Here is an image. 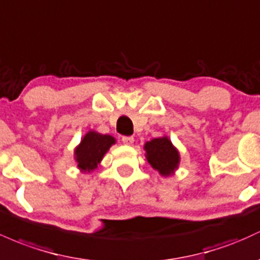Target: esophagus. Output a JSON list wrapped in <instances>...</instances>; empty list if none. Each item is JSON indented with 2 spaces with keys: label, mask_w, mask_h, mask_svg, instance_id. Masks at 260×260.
<instances>
[{
  "label": "esophagus",
  "mask_w": 260,
  "mask_h": 260,
  "mask_svg": "<svg viewBox=\"0 0 260 260\" xmlns=\"http://www.w3.org/2000/svg\"><path fill=\"white\" fill-rule=\"evenodd\" d=\"M122 142L125 145H132L135 143V138L133 137H122Z\"/></svg>",
  "instance_id": "esophagus-1"
}]
</instances>
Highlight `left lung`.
Segmentation results:
<instances>
[{
    "mask_svg": "<svg viewBox=\"0 0 260 260\" xmlns=\"http://www.w3.org/2000/svg\"><path fill=\"white\" fill-rule=\"evenodd\" d=\"M145 158L154 170L164 178L175 174L180 165V153L168 136L154 138L144 143Z\"/></svg>",
    "mask_w": 260,
    "mask_h": 260,
    "instance_id": "left-lung-1",
    "label": "left lung"
}]
</instances>
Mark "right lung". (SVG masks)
Here are the masks:
<instances>
[{
	"instance_id": "add662e5",
	"label": "right lung",
	"mask_w": 260,
	"mask_h": 260,
	"mask_svg": "<svg viewBox=\"0 0 260 260\" xmlns=\"http://www.w3.org/2000/svg\"><path fill=\"white\" fill-rule=\"evenodd\" d=\"M116 144V138L110 135H101L91 129L81 138L74 149V159L81 173H92L101 164L105 154Z\"/></svg>"
}]
</instances>
